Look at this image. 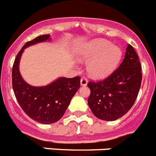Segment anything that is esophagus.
Here are the masks:
<instances>
[{"instance_id":"34e87169","label":"esophagus","mask_w":156,"mask_h":156,"mask_svg":"<svg viewBox=\"0 0 156 156\" xmlns=\"http://www.w3.org/2000/svg\"><path fill=\"white\" fill-rule=\"evenodd\" d=\"M87 84V80L83 77L82 79L80 80V85L81 86H86Z\"/></svg>"}]
</instances>
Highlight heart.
I'll use <instances>...</instances> for the list:
<instances>
[{
	"instance_id": "b5f03b06",
	"label": "heart",
	"mask_w": 156,
	"mask_h": 156,
	"mask_svg": "<svg viewBox=\"0 0 156 156\" xmlns=\"http://www.w3.org/2000/svg\"><path fill=\"white\" fill-rule=\"evenodd\" d=\"M121 48L104 39H96L80 47L76 57L80 62H88L87 69L94 78H104L112 74L122 58Z\"/></svg>"
}]
</instances>
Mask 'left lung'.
Segmentation results:
<instances>
[{
    "instance_id": "1",
    "label": "left lung",
    "mask_w": 156,
    "mask_h": 156,
    "mask_svg": "<svg viewBox=\"0 0 156 156\" xmlns=\"http://www.w3.org/2000/svg\"><path fill=\"white\" fill-rule=\"evenodd\" d=\"M142 80L138 56L128 45L123 61L113 73L102 81L89 82L88 105L95 116L113 121L123 116L137 99Z\"/></svg>"
}]
</instances>
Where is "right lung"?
Masks as SVG:
<instances>
[{"label": "right lung", "instance_id": "1", "mask_svg": "<svg viewBox=\"0 0 156 156\" xmlns=\"http://www.w3.org/2000/svg\"><path fill=\"white\" fill-rule=\"evenodd\" d=\"M51 40L50 35L47 34L27 42L16 56L12 67V87L19 105L29 117L42 124H51L61 119L80 87L79 76L59 77L42 87L32 86L23 80L19 62L25 48Z\"/></svg>", "mask_w": 156, "mask_h": 156}]
</instances>
